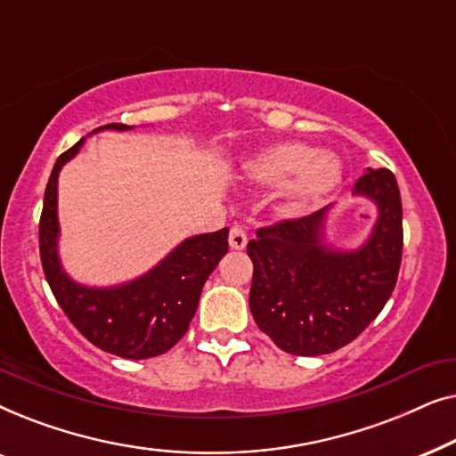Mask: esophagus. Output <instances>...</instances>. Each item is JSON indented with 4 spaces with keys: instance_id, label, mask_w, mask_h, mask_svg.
<instances>
[{
    "instance_id": "obj_1",
    "label": "esophagus",
    "mask_w": 456,
    "mask_h": 456,
    "mask_svg": "<svg viewBox=\"0 0 456 456\" xmlns=\"http://www.w3.org/2000/svg\"><path fill=\"white\" fill-rule=\"evenodd\" d=\"M228 242H230V248H234V251H242V248L247 247V232L240 226H234L228 234Z\"/></svg>"
}]
</instances>
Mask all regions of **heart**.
<instances>
[{
  "mask_svg": "<svg viewBox=\"0 0 456 456\" xmlns=\"http://www.w3.org/2000/svg\"><path fill=\"white\" fill-rule=\"evenodd\" d=\"M247 174L264 186H286V208L292 214L320 203L338 183V167L301 142H280L247 161Z\"/></svg>",
  "mask_w": 456,
  "mask_h": 456,
  "instance_id": "obj_1",
  "label": "heart"
}]
</instances>
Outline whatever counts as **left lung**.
Returning a JSON list of instances; mask_svg holds the SVG:
<instances>
[{
    "label": "left lung",
    "mask_w": 456,
    "mask_h": 456,
    "mask_svg": "<svg viewBox=\"0 0 456 456\" xmlns=\"http://www.w3.org/2000/svg\"><path fill=\"white\" fill-rule=\"evenodd\" d=\"M354 192L378 203L373 236L354 253L322 245L323 211L261 226L248 240V307L273 345L314 357L338 351L376 320L396 286L403 259V205L395 174L367 170Z\"/></svg>",
    "instance_id": "left-lung-1"
}]
</instances>
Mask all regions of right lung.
Here are the masks:
<instances>
[{
    "label": "right lung",
    "instance_id": "add662e5",
    "mask_svg": "<svg viewBox=\"0 0 456 456\" xmlns=\"http://www.w3.org/2000/svg\"><path fill=\"white\" fill-rule=\"evenodd\" d=\"M102 128L126 130L133 126L105 124L99 126ZM83 141L60 155L49 176L39 220L43 272L61 311L91 345L124 359L158 357L170 351L189 330L205 280L228 253V228L184 240L155 270L130 284L108 290L74 284L61 272L55 253V203L60 167L78 153Z\"/></svg>",
    "mask_w": 456,
    "mask_h": 456
}]
</instances>
